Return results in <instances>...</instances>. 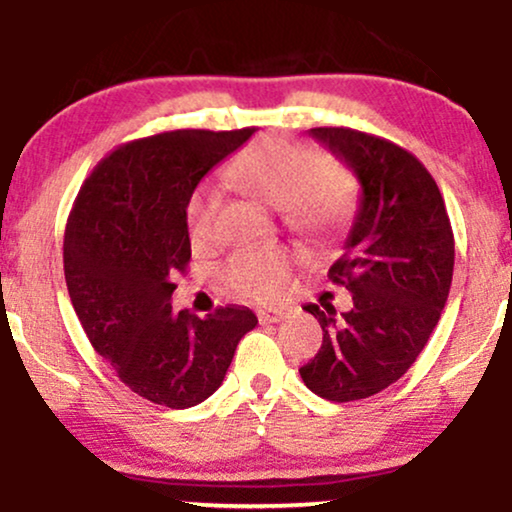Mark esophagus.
Wrapping results in <instances>:
<instances>
[{"instance_id":"34e87169","label":"esophagus","mask_w":512,"mask_h":512,"mask_svg":"<svg viewBox=\"0 0 512 512\" xmlns=\"http://www.w3.org/2000/svg\"><path fill=\"white\" fill-rule=\"evenodd\" d=\"M286 315H289V310L286 308H267V310H260V313H257L260 322H281Z\"/></svg>"}]
</instances>
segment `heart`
Wrapping results in <instances>:
<instances>
[{"label": "heart", "instance_id": "obj_1", "mask_svg": "<svg viewBox=\"0 0 512 512\" xmlns=\"http://www.w3.org/2000/svg\"><path fill=\"white\" fill-rule=\"evenodd\" d=\"M226 185L284 211L286 226L313 243H327L344 231L354 211V182L342 168L322 166L320 154L289 139H262L223 168ZM219 192L199 185L187 199L185 226L195 248L214 240ZM293 255L286 248L233 252L219 276L245 301H276L289 286Z\"/></svg>", "mask_w": 512, "mask_h": 512}]
</instances>
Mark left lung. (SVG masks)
Returning <instances> with one entry per match:
<instances>
[{"mask_svg":"<svg viewBox=\"0 0 512 512\" xmlns=\"http://www.w3.org/2000/svg\"><path fill=\"white\" fill-rule=\"evenodd\" d=\"M310 137L349 166L361 199L330 267L351 310L303 305L322 346L301 378L330 402H354L397 383L424 351L448 301L455 238L436 180L402 146L349 127H315Z\"/></svg>","mask_w":512,"mask_h":512,"instance_id":"left-lung-1","label":"left lung"}]
</instances>
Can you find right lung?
I'll list each match as a JSON object with an SVG mask.
<instances>
[{
    "instance_id": "1",
    "label": "right lung",
    "mask_w": 512,
    "mask_h": 512,
    "mask_svg": "<svg viewBox=\"0 0 512 512\" xmlns=\"http://www.w3.org/2000/svg\"><path fill=\"white\" fill-rule=\"evenodd\" d=\"M255 129H178L129 142L81 185L64 233V279L88 342L139 397L187 409L214 395L240 339L243 305L173 313V276L190 262L185 207L199 180Z\"/></svg>"
}]
</instances>
